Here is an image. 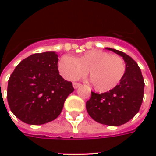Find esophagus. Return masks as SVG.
<instances>
[{"instance_id":"obj_1","label":"esophagus","mask_w":156,"mask_h":156,"mask_svg":"<svg viewBox=\"0 0 156 156\" xmlns=\"http://www.w3.org/2000/svg\"><path fill=\"white\" fill-rule=\"evenodd\" d=\"M81 84H80V83H77V82H74L73 83V87H74V88H78L79 87H81Z\"/></svg>"}]
</instances>
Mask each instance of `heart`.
I'll list each match as a JSON object with an SVG mask.
<instances>
[{"instance_id":"heart-1","label":"heart","mask_w":156,"mask_h":156,"mask_svg":"<svg viewBox=\"0 0 156 156\" xmlns=\"http://www.w3.org/2000/svg\"><path fill=\"white\" fill-rule=\"evenodd\" d=\"M58 69L67 80L79 79L88 70L89 81L98 92H108L120 83L126 73V64L119 55L103 50L94 49L79 58L63 55Z\"/></svg>"}]
</instances>
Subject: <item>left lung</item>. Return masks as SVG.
I'll use <instances>...</instances> for the list:
<instances>
[{
  "instance_id": "1",
  "label": "left lung",
  "mask_w": 156,
  "mask_h": 156,
  "mask_svg": "<svg viewBox=\"0 0 156 156\" xmlns=\"http://www.w3.org/2000/svg\"><path fill=\"white\" fill-rule=\"evenodd\" d=\"M122 57L126 73L113 89L102 94L92 92L86 102L88 115L97 122L108 126H121L139 112L144 94V79L135 61L125 53L107 48Z\"/></svg>"
}]
</instances>
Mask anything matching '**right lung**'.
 I'll use <instances>...</instances> for the list:
<instances>
[{
    "label": "right lung",
    "mask_w": 156,
    "mask_h": 156,
    "mask_svg": "<svg viewBox=\"0 0 156 156\" xmlns=\"http://www.w3.org/2000/svg\"><path fill=\"white\" fill-rule=\"evenodd\" d=\"M72 82L59 75L55 52L34 54L19 63L10 75L7 98L10 110L21 122L41 125L60 115L74 91Z\"/></svg>",
    "instance_id": "obj_1"
}]
</instances>
